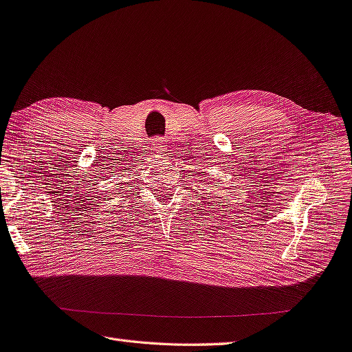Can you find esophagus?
<instances>
[{
  "label": "esophagus",
  "instance_id": "1",
  "mask_svg": "<svg viewBox=\"0 0 352 352\" xmlns=\"http://www.w3.org/2000/svg\"><path fill=\"white\" fill-rule=\"evenodd\" d=\"M150 142H151V150L154 153H159L162 150H165V141H163V138H153Z\"/></svg>",
  "mask_w": 352,
  "mask_h": 352
}]
</instances>
